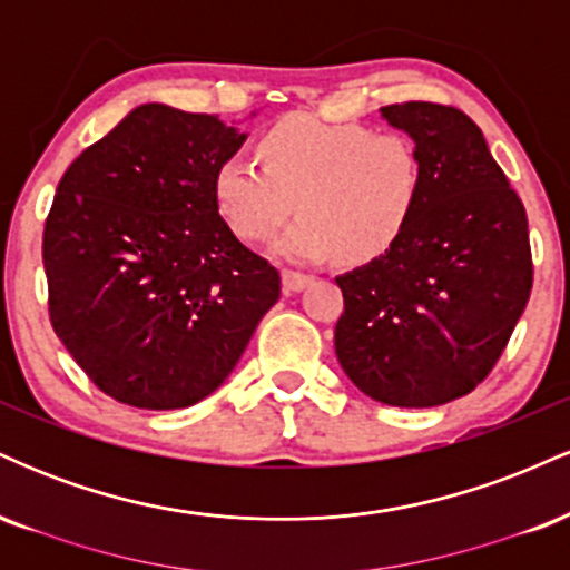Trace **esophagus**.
Returning <instances> with one entry per match:
<instances>
[{
	"label": "esophagus",
	"instance_id": "1",
	"mask_svg": "<svg viewBox=\"0 0 570 570\" xmlns=\"http://www.w3.org/2000/svg\"><path fill=\"white\" fill-rule=\"evenodd\" d=\"M281 281H284V289L286 292H299V289H305L307 284H311V276H307V273H299V271H289V267H286V271H281Z\"/></svg>",
	"mask_w": 570,
	"mask_h": 570
}]
</instances>
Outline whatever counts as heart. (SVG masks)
I'll return each mask as SVG.
<instances>
[{
    "instance_id": "obj_1",
    "label": "heart",
    "mask_w": 570,
    "mask_h": 570,
    "mask_svg": "<svg viewBox=\"0 0 570 570\" xmlns=\"http://www.w3.org/2000/svg\"><path fill=\"white\" fill-rule=\"evenodd\" d=\"M254 160H222L214 203L230 230L248 244L267 240L297 200V219L273 244L297 263L343 254L370 263L402 238L423 198V158L396 130L286 115L259 136Z\"/></svg>"
}]
</instances>
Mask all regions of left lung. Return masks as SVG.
Segmentation results:
<instances>
[{"mask_svg":"<svg viewBox=\"0 0 570 570\" xmlns=\"http://www.w3.org/2000/svg\"><path fill=\"white\" fill-rule=\"evenodd\" d=\"M423 158V198L383 257L337 276L340 367L391 407H436L493 372L533 286L528 217L476 122L450 104L381 109Z\"/></svg>","mask_w":570,"mask_h":570,"instance_id":"obj_1","label":"left lung"}]
</instances>
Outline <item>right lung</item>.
Segmentation results:
<instances>
[{"instance_id": "1", "label": "right lung", "mask_w": 570, "mask_h": 570, "mask_svg": "<svg viewBox=\"0 0 570 570\" xmlns=\"http://www.w3.org/2000/svg\"><path fill=\"white\" fill-rule=\"evenodd\" d=\"M244 139L214 115L144 104L58 181L42 235L50 324L117 402L198 404L276 305L278 271L214 203V171Z\"/></svg>"}]
</instances>
